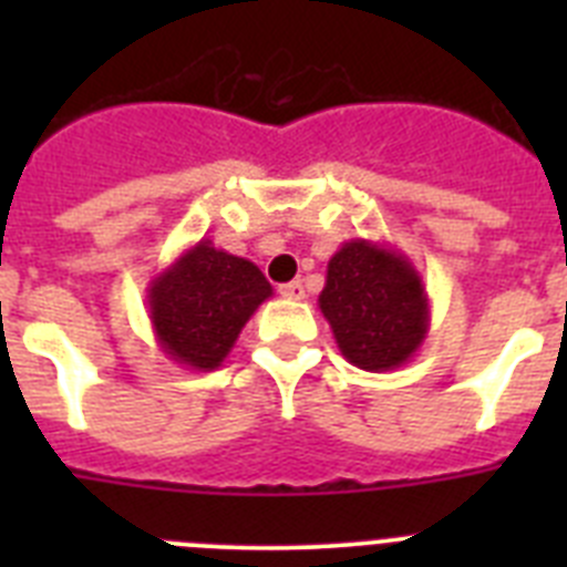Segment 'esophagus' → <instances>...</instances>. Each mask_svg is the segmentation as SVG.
Here are the masks:
<instances>
[{
  "mask_svg": "<svg viewBox=\"0 0 567 567\" xmlns=\"http://www.w3.org/2000/svg\"><path fill=\"white\" fill-rule=\"evenodd\" d=\"M303 284L300 280H292V284H284L280 287V298H287V300H303Z\"/></svg>",
  "mask_w": 567,
  "mask_h": 567,
  "instance_id": "34e87169",
  "label": "esophagus"
}]
</instances>
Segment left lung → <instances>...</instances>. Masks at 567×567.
<instances>
[{
    "label": "left lung",
    "instance_id": "left-lung-1",
    "mask_svg": "<svg viewBox=\"0 0 567 567\" xmlns=\"http://www.w3.org/2000/svg\"><path fill=\"white\" fill-rule=\"evenodd\" d=\"M318 307L340 354L363 372L405 365L432 327L420 272L400 249L380 240H346L329 258Z\"/></svg>",
    "mask_w": 567,
    "mask_h": 567
}]
</instances>
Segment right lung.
Listing matches in <instances>:
<instances>
[{
	"label": "right lung",
	"instance_id": "1",
	"mask_svg": "<svg viewBox=\"0 0 567 567\" xmlns=\"http://www.w3.org/2000/svg\"><path fill=\"white\" fill-rule=\"evenodd\" d=\"M269 298L272 287L252 260L202 238L150 280L147 312L169 360L195 372H213L233 352L255 309Z\"/></svg>",
	"mask_w": 567,
	"mask_h": 567
}]
</instances>
